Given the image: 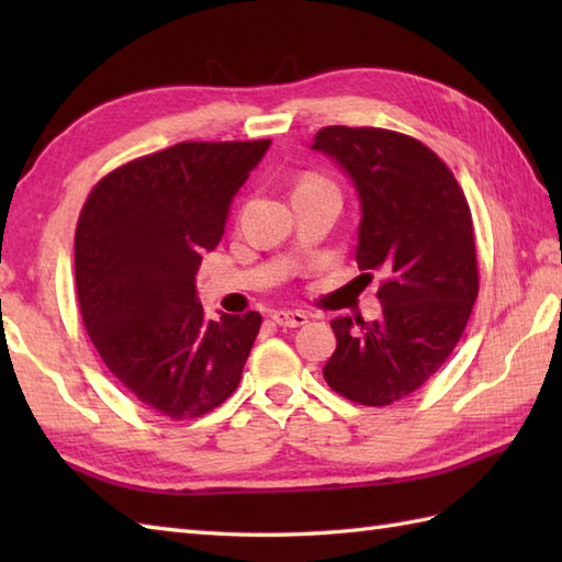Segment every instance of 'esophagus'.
Wrapping results in <instances>:
<instances>
[{"mask_svg": "<svg viewBox=\"0 0 562 562\" xmlns=\"http://www.w3.org/2000/svg\"><path fill=\"white\" fill-rule=\"evenodd\" d=\"M272 321L282 328H300L306 324L308 316L304 312H274Z\"/></svg>", "mask_w": 562, "mask_h": 562, "instance_id": "obj_1", "label": "esophagus"}]
</instances>
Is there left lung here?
<instances>
[{"label":"left lung","instance_id":"left-lung-1","mask_svg":"<svg viewBox=\"0 0 562 562\" xmlns=\"http://www.w3.org/2000/svg\"><path fill=\"white\" fill-rule=\"evenodd\" d=\"M312 149L355 186L357 266L389 274L376 292V321H330L338 345L324 376L355 403L389 405L447 362L469 324L479 296L469 202L445 161L408 135L330 125L318 130Z\"/></svg>","mask_w":562,"mask_h":562}]
</instances>
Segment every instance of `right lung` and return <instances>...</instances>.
I'll return each instance as SVG.
<instances>
[{
  "label": "right lung",
  "instance_id": "1",
  "mask_svg": "<svg viewBox=\"0 0 562 562\" xmlns=\"http://www.w3.org/2000/svg\"><path fill=\"white\" fill-rule=\"evenodd\" d=\"M270 139L181 142L91 190L75 236L83 326L113 376L171 420L217 408L241 381L260 314L207 318L200 260Z\"/></svg>",
  "mask_w": 562,
  "mask_h": 562
}]
</instances>
